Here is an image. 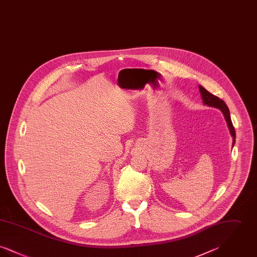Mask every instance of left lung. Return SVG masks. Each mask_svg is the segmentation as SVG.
<instances>
[{
	"label": "left lung",
	"instance_id": "8db88e82",
	"mask_svg": "<svg viewBox=\"0 0 257 257\" xmlns=\"http://www.w3.org/2000/svg\"><path fill=\"white\" fill-rule=\"evenodd\" d=\"M199 91H200V94H201V97H202L204 105H207L209 107L218 108L223 113L224 118H225L227 125H228L229 131H230L231 136L233 137V146H234L236 133H235V129H234V126H233L232 121H231V118H230V112H229V110H228L226 104L220 98L217 97L216 95H214L212 93H210L207 89H205L202 86H199Z\"/></svg>",
	"mask_w": 257,
	"mask_h": 257
}]
</instances>
